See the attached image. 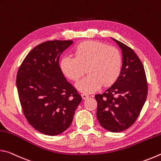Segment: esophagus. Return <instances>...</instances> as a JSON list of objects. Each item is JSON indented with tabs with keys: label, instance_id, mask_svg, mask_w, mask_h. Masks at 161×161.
I'll return each instance as SVG.
<instances>
[{
	"label": "esophagus",
	"instance_id": "1",
	"mask_svg": "<svg viewBox=\"0 0 161 161\" xmlns=\"http://www.w3.org/2000/svg\"><path fill=\"white\" fill-rule=\"evenodd\" d=\"M81 97H82V99H83L84 100H85V99H88V98H89V95L85 94H81Z\"/></svg>",
	"mask_w": 161,
	"mask_h": 161
}]
</instances>
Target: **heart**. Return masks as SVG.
Returning <instances> with one entry per match:
<instances>
[{
	"instance_id": "heart-1",
	"label": "heart",
	"mask_w": 161,
	"mask_h": 161,
	"mask_svg": "<svg viewBox=\"0 0 161 161\" xmlns=\"http://www.w3.org/2000/svg\"><path fill=\"white\" fill-rule=\"evenodd\" d=\"M62 72L69 80L77 81L86 67L88 75L76 84L81 93L91 94L118 80L122 69V57L116 48L105 43L88 40L75 50V58L64 56L59 62Z\"/></svg>"
}]
</instances>
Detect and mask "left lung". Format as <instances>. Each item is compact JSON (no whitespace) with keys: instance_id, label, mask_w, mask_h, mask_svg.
<instances>
[{"instance_id":"obj_1","label":"left lung","mask_w":161,"mask_h":161,"mask_svg":"<svg viewBox=\"0 0 161 161\" xmlns=\"http://www.w3.org/2000/svg\"><path fill=\"white\" fill-rule=\"evenodd\" d=\"M121 49L123 62L120 76L102 94L95 96L97 117L101 126L111 132H121L134 124L148 94L143 65L131 48L114 39Z\"/></svg>"}]
</instances>
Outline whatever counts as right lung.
Here are the masks:
<instances>
[{
    "mask_svg": "<svg viewBox=\"0 0 161 161\" xmlns=\"http://www.w3.org/2000/svg\"><path fill=\"white\" fill-rule=\"evenodd\" d=\"M72 40H50L35 47L19 67L16 79L24 115L37 131L60 134L72 124L81 97L67 81L59 65Z\"/></svg>",
    "mask_w": 161,
    "mask_h": 161,
    "instance_id": "add662e5",
    "label": "right lung"
}]
</instances>
